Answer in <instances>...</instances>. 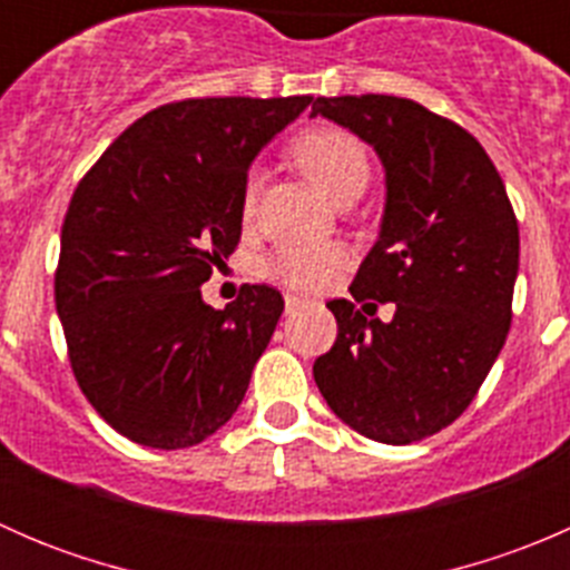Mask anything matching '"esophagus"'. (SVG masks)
Listing matches in <instances>:
<instances>
[{"label": "esophagus", "mask_w": 570, "mask_h": 570, "mask_svg": "<svg viewBox=\"0 0 570 570\" xmlns=\"http://www.w3.org/2000/svg\"><path fill=\"white\" fill-rule=\"evenodd\" d=\"M284 306H286V314H297L303 306H306V301H303V297H297V295H286Z\"/></svg>", "instance_id": "obj_1"}]
</instances>
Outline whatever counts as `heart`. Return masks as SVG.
I'll return each instance as SVG.
<instances>
[{
    "mask_svg": "<svg viewBox=\"0 0 570 570\" xmlns=\"http://www.w3.org/2000/svg\"><path fill=\"white\" fill-rule=\"evenodd\" d=\"M295 159L303 174L312 178L331 200L342 198L353 189H364L366 181H370V151H366L358 137L336 129V126H320V129L306 131L295 142ZM256 195L258 174L253 170L243 193V206L248 215L256 206ZM342 264L344 250L336 248V245L292 243L281 245L264 262V273H267V278L292 286V289L314 292L331 284L333 275L342 269Z\"/></svg>",
    "mask_w": 570,
    "mask_h": 570,
    "instance_id": "1",
    "label": "heart"
}]
</instances>
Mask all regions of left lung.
<instances>
[{
	"instance_id": "left-lung-1",
	"label": "left lung",
	"mask_w": 570,
	"mask_h": 570,
	"mask_svg": "<svg viewBox=\"0 0 570 570\" xmlns=\"http://www.w3.org/2000/svg\"><path fill=\"white\" fill-rule=\"evenodd\" d=\"M312 115L370 142L386 168L381 237L353 301L327 303L338 333L314 381L361 435L413 444L461 416L508 338L519 223L491 157L455 120L377 94L320 96ZM370 296L395 303L392 323L365 317Z\"/></svg>"
}]
</instances>
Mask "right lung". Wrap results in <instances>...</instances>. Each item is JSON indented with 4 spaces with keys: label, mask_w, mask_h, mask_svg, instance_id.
<instances>
[{
    "label": "right lung",
    "mask_w": 570,
    "mask_h": 570,
    "mask_svg": "<svg viewBox=\"0 0 570 570\" xmlns=\"http://www.w3.org/2000/svg\"><path fill=\"white\" fill-rule=\"evenodd\" d=\"M312 96L187 99L137 118L68 204L55 273L73 377L109 428L154 450L220 430L284 312L273 286L226 308L200 284L243 234L256 154Z\"/></svg>",
    "instance_id": "right-lung-1"
}]
</instances>
